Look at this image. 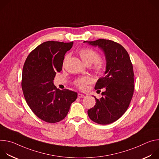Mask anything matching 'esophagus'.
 Instances as JSON below:
<instances>
[{
  "mask_svg": "<svg viewBox=\"0 0 159 159\" xmlns=\"http://www.w3.org/2000/svg\"><path fill=\"white\" fill-rule=\"evenodd\" d=\"M84 97H85L84 95H83V94H80V93L78 94V98H84Z\"/></svg>",
  "mask_w": 159,
  "mask_h": 159,
  "instance_id": "obj_1",
  "label": "esophagus"
}]
</instances>
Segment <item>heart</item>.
Returning <instances> with one entry per match:
<instances>
[{
    "instance_id": "1",
    "label": "heart",
    "mask_w": 159,
    "mask_h": 159,
    "mask_svg": "<svg viewBox=\"0 0 159 159\" xmlns=\"http://www.w3.org/2000/svg\"><path fill=\"white\" fill-rule=\"evenodd\" d=\"M79 55L83 62L86 65H90L96 61L94 66V69L98 73H101L102 72H103L105 68V64L101 60H98L99 57L98 52L93 50V49L85 48L81 49L79 51ZM68 57H69V55H66L65 60H66ZM90 82H91V79L89 77L85 76L77 79L75 81V84L79 88L84 89L85 85L90 83Z\"/></svg>"
}]
</instances>
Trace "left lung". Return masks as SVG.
<instances>
[{
	"label": "left lung",
	"mask_w": 159,
	"mask_h": 159,
	"mask_svg": "<svg viewBox=\"0 0 159 159\" xmlns=\"http://www.w3.org/2000/svg\"><path fill=\"white\" fill-rule=\"evenodd\" d=\"M98 47L104 54L106 65L104 76L99 78L95 89H105L102 97H96V105L87 111L90 119L100 125L118 120L128 109L134 90L133 65L126 50L121 44L108 39L84 41Z\"/></svg>",
	"instance_id": "left-lung-1"
}]
</instances>
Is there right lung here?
<instances>
[{"instance_id": "add662e5", "label": "right lung", "mask_w": 159, "mask_h": 159, "mask_svg": "<svg viewBox=\"0 0 159 159\" xmlns=\"http://www.w3.org/2000/svg\"><path fill=\"white\" fill-rule=\"evenodd\" d=\"M74 42L48 41L39 44L27 57L22 75V89L26 102L39 118L55 123L64 119L77 93L57 89L53 80L62 69L65 53Z\"/></svg>"}]
</instances>
